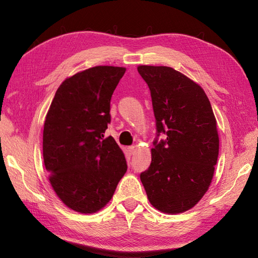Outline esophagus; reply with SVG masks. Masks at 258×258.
Listing matches in <instances>:
<instances>
[{
	"label": "esophagus",
	"mask_w": 258,
	"mask_h": 258,
	"mask_svg": "<svg viewBox=\"0 0 258 258\" xmlns=\"http://www.w3.org/2000/svg\"><path fill=\"white\" fill-rule=\"evenodd\" d=\"M135 151H136L135 146H130V147H128V152H130V154H131V155H133L134 153H135Z\"/></svg>",
	"instance_id": "34e87169"
}]
</instances>
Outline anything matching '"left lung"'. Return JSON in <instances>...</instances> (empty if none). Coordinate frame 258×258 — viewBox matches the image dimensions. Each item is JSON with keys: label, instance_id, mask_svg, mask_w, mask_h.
Listing matches in <instances>:
<instances>
[{"label": "left lung", "instance_id": "8db88e82", "mask_svg": "<svg viewBox=\"0 0 258 258\" xmlns=\"http://www.w3.org/2000/svg\"><path fill=\"white\" fill-rule=\"evenodd\" d=\"M149 85L157 137L152 163L141 173L147 199L156 210L177 214L194 207L207 191L217 163L216 118L204 90L168 67L140 65Z\"/></svg>", "mask_w": 258, "mask_h": 258}]
</instances>
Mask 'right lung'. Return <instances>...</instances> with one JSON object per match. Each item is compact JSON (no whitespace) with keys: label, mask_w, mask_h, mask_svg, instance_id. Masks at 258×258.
Returning a JSON list of instances; mask_svg holds the SVG:
<instances>
[{"label":"right lung","mask_w":258,"mask_h":258,"mask_svg":"<svg viewBox=\"0 0 258 258\" xmlns=\"http://www.w3.org/2000/svg\"><path fill=\"white\" fill-rule=\"evenodd\" d=\"M125 71L94 67L68 78L46 114L43 158L48 179L58 199L75 212L100 211L127 169L116 142L104 138L111 97Z\"/></svg>","instance_id":"add662e5"}]
</instances>
